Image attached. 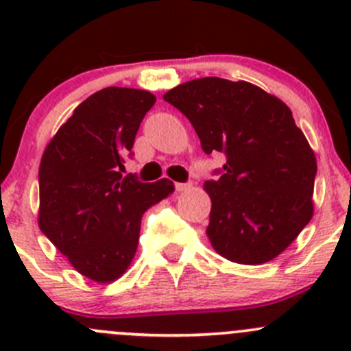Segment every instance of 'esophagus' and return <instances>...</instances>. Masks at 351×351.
Segmentation results:
<instances>
[{
    "instance_id": "1",
    "label": "esophagus",
    "mask_w": 351,
    "mask_h": 351,
    "mask_svg": "<svg viewBox=\"0 0 351 351\" xmlns=\"http://www.w3.org/2000/svg\"><path fill=\"white\" fill-rule=\"evenodd\" d=\"M175 189L176 192H186L190 189L189 183H175Z\"/></svg>"
}]
</instances>
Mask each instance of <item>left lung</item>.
I'll return each instance as SVG.
<instances>
[{
    "instance_id": "1",
    "label": "left lung",
    "mask_w": 351,
    "mask_h": 351,
    "mask_svg": "<svg viewBox=\"0 0 351 351\" xmlns=\"http://www.w3.org/2000/svg\"><path fill=\"white\" fill-rule=\"evenodd\" d=\"M162 98L192 122L205 153L228 159L204 185L212 247L241 265L277 258L314 214L316 156L290 108L256 84L222 77L186 81Z\"/></svg>"
}]
</instances>
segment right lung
<instances>
[{"label": "right lung", "instance_id": "add662e5", "mask_svg": "<svg viewBox=\"0 0 351 351\" xmlns=\"http://www.w3.org/2000/svg\"><path fill=\"white\" fill-rule=\"evenodd\" d=\"M154 101L146 90L104 88L74 108L42 154L38 228L98 284L125 274L143 214L175 190L168 178L141 183L120 173Z\"/></svg>", "mask_w": 351, "mask_h": 351}]
</instances>
